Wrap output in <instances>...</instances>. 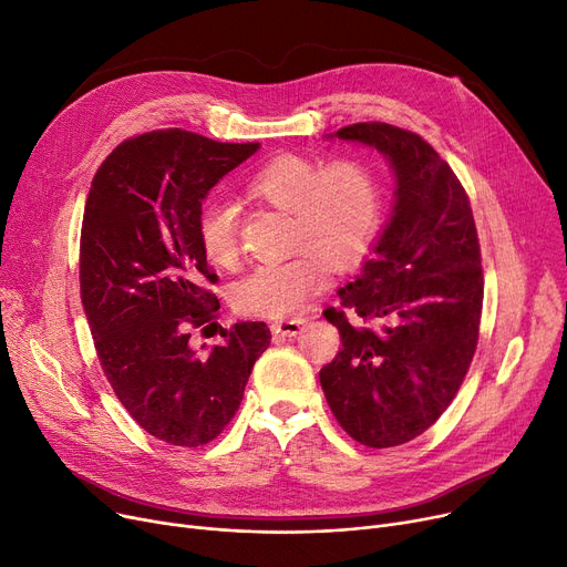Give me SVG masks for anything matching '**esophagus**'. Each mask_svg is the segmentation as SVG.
I'll use <instances>...</instances> for the list:
<instances>
[{"instance_id":"esophagus-1","label":"esophagus","mask_w":567,"mask_h":567,"mask_svg":"<svg viewBox=\"0 0 567 567\" xmlns=\"http://www.w3.org/2000/svg\"><path fill=\"white\" fill-rule=\"evenodd\" d=\"M305 328L302 318H288V320H277L272 322V332L281 334V337H298Z\"/></svg>"}]
</instances>
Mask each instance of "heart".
<instances>
[{
	"label": "heart",
	"mask_w": 567,
	"mask_h": 567,
	"mask_svg": "<svg viewBox=\"0 0 567 567\" xmlns=\"http://www.w3.org/2000/svg\"><path fill=\"white\" fill-rule=\"evenodd\" d=\"M247 194L290 212V249L281 262L258 265L233 288L239 313L288 318L300 313L328 284L330 265L348 269L371 249L383 221L379 177L355 158L322 166L305 154H277L247 179ZM205 258L230 267L237 258V219L228 203H212L198 217Z\"/></svg>",
	"instance_id": "obj_1"
}]
</instances>
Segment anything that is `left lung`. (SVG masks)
I'll return each mask as SVG.
<instances>
[{
  "instance_id": "left-lung-1",
  "label": "left lung",
  "mask_w": 567,
  "mask_h": 567,
  "mask_svg": "<svg viewBox=\"0 0 567 567\" xmlns=\"http://www.w3.org/2000/svg\"><path fill=\"white\" fill-rule=\"evenodd\" d=\"M332 138L379 150L396 188L373 256L339 288L341 307L363 322L322 311L343 348L320 369V385L350 439L394 447L443 415L475 355L484 295L477 230L462 182L417 133L360 122Z\"/></svg>"
}]
</instances>
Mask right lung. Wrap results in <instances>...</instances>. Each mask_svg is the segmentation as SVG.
<instances>
[{"label":"right lung","instance_id":"1","mask_svg":"<svg viewBox=\"0 0 567 567\" xmlns=\"http://www.w3.org/2000/svg\"><path fill=\"white\" fill-rule=\"evenodd\" d=\"M258 147L152 131L117 145L92 179L80 298L96 355L126 413L171 445L221 434L272 339L265 322H235L205 355L188 346V330L214 326L219 309L198 241L203 200Z\"/></svg>","mask_w":567,"mask_h":567}]
</instances>
